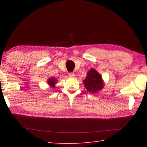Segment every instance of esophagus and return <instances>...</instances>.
Segmentation results:
<instances>
[{
	"label": "esophagus",
	"mask_w": 147,
	"mask_h": 147,
	"mask_svg": "<svg viewBox=\"0 0 147 147\" xmlns=\"http://www.w3.org/2000/svg\"><path fill=\"white\" fill-rule=\"evenodd\" d=\"M68 75H69V77H70V78H75V74L74 73H73V72L69 73Z\"/></svg>",
	"instance_id": "1"
}]
</instances>
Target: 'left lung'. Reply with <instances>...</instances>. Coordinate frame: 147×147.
<instances>
[{
  "label": "left lung",
  "instance_id": "8db88e82",
  "mask_svg": "<svg viewBox=\"0 0 147 147\" xmlns=\"http://www.w3.org/2000/svg\"><path fill=\"white\" fill-rule=\"evenodd\" d=\"M83 83L87 91L91 93H96L101 90L104 86L102 76L94 69H90L87 73Z\"/></svg>",
  "mask_w": 147,
  "mask_h": 147
}]
</instances>
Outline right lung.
<instances>
[{
	"label": "right lung",
	"mask_w": 147,
	"mask_h": 147,
	"mask_svg": "<svg viewBox=\"0 0 147 147\" xmlns=\"http://www.w3.org/2000/svg\"><path fill=\"white\" fill-rule=\"evenodd\" d=\"M47 82H48V84H49V85L51 86L53 88H54L55 84L57 82V80L55 78H50L48 80Z\"/></svg>",
	"instance_id": "add662e5"
}]
</instances>
